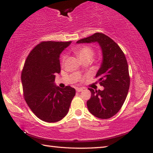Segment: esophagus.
Wrapping results in <instances>:
<instances>
[{
    "instance_id": "esophagus-1",
    "label": "esophagus",
    "mask_w": 153,
    "mask_h": 153,
    "mask_svg": "<svg viewBox=\"0 0 153 153\" xmlns=\"http://www.w3.org/2000/svg\"><path fill=\"white\" fill-rule=\"evenodd\" d=\"M83 90H84V88H77L76 91L78 92H82Z\"/></svg>"
}]
</instances>
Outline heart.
I'll return each instance as SVG.
<instances>
[{
	"mask_svg": "<svg viewBox=\"0 0 153 153\" xmlns=\"http://www.w3.org/2000/svg\"><path fill=\"white\" fill-rule=\"evenodd\" d=\"M74 52L79 56L82 61L86 59H90L94 55V51H93V49L88 46H79V47L75 48Z\"/></svg>",
	"mask_w": 153,
	"mask_h": 153,
	"instance_id": "obj_1",
	"label": "heart"
}]
</instances>
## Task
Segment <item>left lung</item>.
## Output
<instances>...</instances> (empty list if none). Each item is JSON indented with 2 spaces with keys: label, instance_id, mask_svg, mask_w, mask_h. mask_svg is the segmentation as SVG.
I'll return each mask as SVG.
<instances>
[{
  "label": "left lung",
  "instance_id": "8db88e82",
  "mask_svg": "<svg viewBox=\"0 0 153 153\" xmlns=\"http://www.w3.org/2000/svg\"><path fill=\"white\" fill-rule=\"evenodd\" d=\"M97 42L102 50V60L96 77L103 90L89 88L92 97L87 101L90 113L100 119H108L118 113L128 93L130 78L125 55L108 36L95 33L77 44Z\"/></svg>",
  "mask_w": 153,
  "mask_h": 153
}]
</instances>
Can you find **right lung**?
<instances>
[{
    "mask_svg": "<svg viewBox=\"0 0 153 153\" xmlns=\"http://www.w3.org/2000/svg\"><path fill=\"white\" fill-rule=\"evenodd\" d=\"M71 42H42L30 52L22 73L25 101L36 116L44 121L61 120L67 113L76 90L67 86L61 88L55 84L61 71V53Z\"/></svg>",
    "mask_w": 153,
    "mask_h": 153,
    "instance_id": "1",
    "label": "right lung"
}]
</instances>
